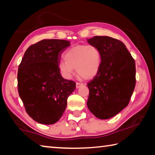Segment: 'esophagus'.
<instances>
[{
  "label": "esophagus",
  "mask_w": 155,
  "mask_h": 155,
  "mask_svg": "<svg viewBox=\"0 0 155 155\" xmlns=\"http://www.w3.org/2000/svg\"><path fill=\"white\" fill-rule=\"evenodd\" d=\"M83 85V83H76V87H77V88H79L81 86H82Z\"/></svg>",
  "instance_id": "1"
}]
</instances>
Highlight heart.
Here are the masks:
<instances>
[{"label":"heart","mask_w":155,"mask_h":155,"mask_svg":"<svg viewBox=\"0 0 155 155\" xmlns=\"http://www.w3.org/2000/svg\"><path fill=\"white\" fill-rule=\"evenodd\" d=\"M65 61L59 64V70L63 77L70 79L76 71L85 79L94 78L101 65L100 50L92 44L77 45L68 49L64 54Z\"/></svg>","instance_id":"heart-1"}]
</instances>
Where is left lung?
Instances as JSON below:
<instances>
[{"instance_id":"8db88e82","label":"left lung","mask_w":155,"mask_h":155,"mask_svg":"<svg viewBox=\"0 0 155 155\" xmlns=\"http://www.w3.org/2000/svg\"><path fill=\"white\" fill-rule=\"evenodd\" d=\"M88 43L101 53L98 72L87 85V105L96 117L106 120L127 107L135 87V62L124 44L108 36H95Z\"/></svg>"}]
</instances>
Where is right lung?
<instances>
[{"mask_svg": "<svg viewBox=\"0 0 155 155\" xmlns=\"http://www.w3.org/2000/svg\"><path fill=\"white\" fill-rule=\"evenodd\" d=\"M70 46L67 40H41L28 47L18 67L19 96L28 115L40 124H52L61 118L76 88L59 70L60 54Z\"/></svg>", "mask_w": 155, "mask_h": 155, "instance_id": "obj_1", "label": "right lung"}]
</instances>
